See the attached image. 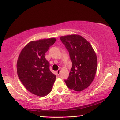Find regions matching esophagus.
Returning a JSON list of instances; mask_svg holds the SVG:
<instances>
[{"mask_svg": "<svg viewBox=\"0 0 120 120\" xmlns=\"http://www.w3.org/2000/svg\"><path fill=\"white\" fill-rule=\"evenodd\" d=\"M60 69L57 70V74H58V75H59V74H60Z\"/></svg>", "mask_w": 120, "mask_h": 120, "instance_id": "esophagus-1", "label": "esophagus"}]
</instances>
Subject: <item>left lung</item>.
Here are the masks:
<instances>
[{
    "label": "left lung",
    "mask_w": 120,
    "mask_h": 120,
    "mask_svg": "<svg viewBox=\"0 0 120 120\" xmlns=\"http://www.w3.org/2000/svg\"><path fill=\"white\" fill-rule=\"evenodd\" d=\"M69 53L72 67L69 77L65 80L69 89L81 91L91 85L96 74L98 61L91 44L79 35L60 37Z\"/></svg>",
    "instance_id": "obj_1"
}]
</instances>
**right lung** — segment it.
I'll return each mask as SVG.
<instances>
[{
  "instance_id": "1",
  "label": "right lung",
  "mask_w": 120,
  "mask_h": 120,
  "mask_svg": "<svg viewBox=\"0 0 120 120\" xmlns=\"http://www.w3.org/2000/svg\"><path fill=\"white\" fill-rule=\"evenodd\" d=\"M54 38L31 41L21 50L17 62L19 79L29 91L45 96L51 91L56 75L49 70L45 55L55 42Z\"/></svg>"
}]
</instances>
